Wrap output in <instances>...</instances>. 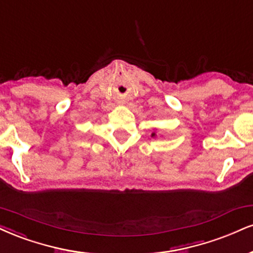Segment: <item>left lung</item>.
Returning a JSON list of instances; mask_svg holds the SVG:
<instances>
[{
  "mask_svg": "<svg viewBox=\"0 0 253 253\" xmlns=\"http://www.w3.org/2000/svg\"><path fill=\"white\" fill-rule=\"evenodd\" d=\"M152 136H156V133H152Z\"/></svg>",
  "mask_w": 253,
  "mask_h": 253,
  "instance_id": "left-lung-1",
  "label": "left lung"
}]
</instances>
